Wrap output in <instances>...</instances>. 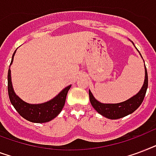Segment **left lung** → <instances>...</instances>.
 <instances>
[{
  "label": "left lung",
  "instance_id": "1",
  "mask_svg": "<svg viewBox=\"0 0 156 156\" xmlns=\"http://www.w3.org/2000/svg\"><path fill=\"white\" fill-rule=\"evenodd\" d=\"M140 55H141V54H140ZM147 86H148V76H147V68L145 66L144 84L142 85L141 90L131 98L123 102H119V103H114V104L107 103V104H105V103H102V102H98V100L95 99V98L93 96L90 90H89V100H90V102H91L93 107L100 115L111 119H120L122 117L126 116L128 115L133 113L140 107V105L142 104V102H143L145 95L147 93Z\"/></svg>",
  "mask_w": 156,
  "mask_h": 156
}]
</instances>
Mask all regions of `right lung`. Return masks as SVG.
I'll list each match as a JSON object with an SVG mask.
<instances>
[{
    "mask_svg": "<svg viewBox=\"0 0 156 156\" xmlns=\"http://www.w3.org/2000/svg\"><path fill=\"white\" fill-rule=\"evenodd\" d=\"M14 51L12 56L11 62L14 60ZM10 67V66H9ZM10 69L8 71V94L11 104L14 106L17 112L22 117L26 119L28 121L33 123H45L54 119L61 112L62 107H64L65 101L67 98V92L71 88V85L66 87L63 90H62L56 97L54 98L49 102L41 103V104H29L19 98L15 94L11 82V75Z\"/></svg>",
    "mask_w": 156,
    "mask_h": 156,
    "instance_id": "add662e5",
    "label": "right lung"
}]
</instances>
